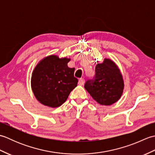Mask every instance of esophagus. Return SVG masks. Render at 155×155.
Wrapping results in <instances>:
<instances>
[{
  "label": "esophagus",
  "mask_w": 155,
  "mask_h": 155,
  "mask_svg": "<svg viewBox=\"0 0 155 155\" xmlns=\"http://www.w3.org/2000/svg\"><path fill=\"white\" fill-rule=\"evenodd\" d=\"M84 83V78H80L79 80H78V84L80 85H83Z\"/></svg>",
  "instance_id": "1"
}]
</instances>
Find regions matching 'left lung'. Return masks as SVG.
<instances>
[{"label":"left lung","mask_w":155,"mask_h":155,"mask_svg":"<svg viewBox=\"0 0 155 155\" xmlns=\"http://www.w3.org/2000/svg\"><path fill=\"white\" fill-rule=\"evenodd\" d=\"M95 71L94 78L86 82L85 89L101 105L115 103L121 97L124 87L120 69L114 61L105 58L103 62L97 64Z\"/></svg>","instance_id":"left-lung-1"}]
</instances>
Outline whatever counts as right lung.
<instances>
[{
	"instance_id": "obj_1",
	"label": "right lung",
	"mask_w": 155,
	"mask_h": 155,
	"mask_svg": "<svg viewBox=\"0 0 155 155\" xmlns=\"http://www.w3.org/2000/svg\"><path fill=\"white\" fill-rule=\"evenodd\" d=\"M71 58H59L57 55L46 57L32 71L31 88L36 98L45 106L60 107L69 94L77 86L74 77V68H69Z\"/></svg>"
}]
</instances>
